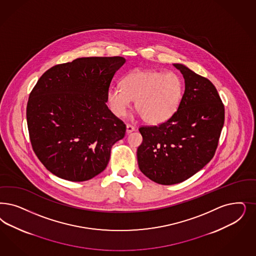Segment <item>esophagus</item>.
Masks as SVG:
<instances>
[{"instance_id": "obj_1", "label": "esophagus", "mask_w": 256, "mask_h": 256, "mask_svg": "<svg viewBox=\"0 0 256 256\" xmlns=\"http://www.w3.org/2000/svg\"><path fill=\"white\" fill-rule=\"evenodd\" d=\"M134 130H135V128H134L133 126L130 124H126V133H128V134L132 132Z\"/></svg>"}]
</instances>
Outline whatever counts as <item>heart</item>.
<instances>
[{"label": "heart", "instance_id": "1", "mask_svg": "<svg viewBox=\"0 0 256 256\" xmlns=\"http://www.w3.org/2000/svg\"><path fill=\"white\" fill-rule=\"evenodd\" d=\"M184 92V81L176 72L137 69L124 78L122 87L108 88L106 102L116 117H122L134 100V106L146 123L159 124L175 115Z\"/></svg>", "mask_w": 256, "mask_h": 256}]
</instances>
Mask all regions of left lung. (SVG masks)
I'll use <instances>...</instances> for the list:
<instances>
[{
    "instance_id": "8db88e82",
    "label": "left lung",
    "mask_w": 256,
    "mask_h": 256,
    "mask_svg": "<svg viewBox=\"0 0 256 256\" xmlns=\"http://www.w3.org/2000/svg\"><path fill=\"white\" fill-rule=\"evenodd\" d=\"M184 76L186 90L175 115L154 126H142L137 150L139 168L164 186L180 184L202 169L214 155L225 110L211 81L182 63L173 64Z\"/></svg>"
}]
</instances>
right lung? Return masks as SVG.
Returning <instances> with one entry per match:
<instances>
[{"mask_svg":"<svg viewBox=\"0 0 256 256\" xmlns=\"http://www.w3.org/2000/svg\"><path fill=\"white\" fill-rule=\"evenodd\" d=\"M122 56L80 58L56 65L38 80L26 108L36 157L63 180L85 182L106 168L126 124L106 105Z\"/></svg>","mask_w":256,"mask_h":256,"instance_id":"add662e5","label":"right lung"}]
</instances>
